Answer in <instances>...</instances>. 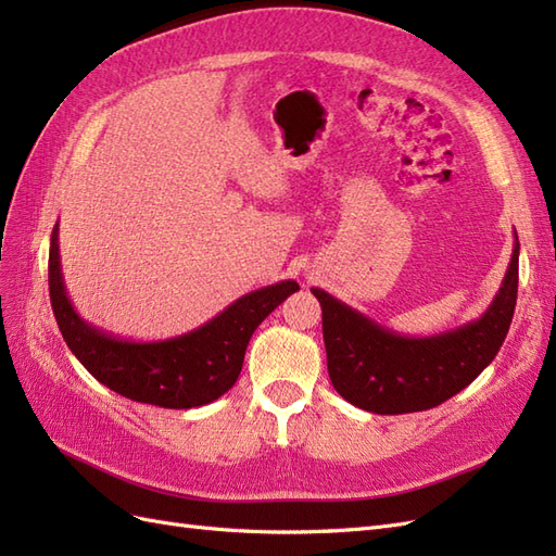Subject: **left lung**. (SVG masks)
I'll list each match as a JSON object with an SVG mask.
<instances>
[{"instance_id":"left-lung-1","label":"left lung","mask_w":556,"mask_h":556,"mask_svg":"<svg viewBox=\"0 0 556 556\" xmlns=\"http://www.w3.org/2000/svg\"><path fill=\"white\" fill-rule=\"evenodd\" d=\"M519 287V239L505 279L489 309L446 333L410 338L394 333L324 289H312L321 305L326 364L336 392L378 416L414 414L465 390L505 343Z\"/></svg>"}]
</instances>
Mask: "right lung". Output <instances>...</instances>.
Here are the masks:
<instances>
[{
  "label": "right lung",
  "mask_w": 556,
  "mask_h": 556,
  "mask_svg": "<svg viewBox=\"0 0 556 556\" xmlns=\"http://www.w3.org/2000/svg\"><path fill=\"white\" fill-rule=\"evenodd\" d=\"M298 289L293 279L277 281L237 298L194 331L136 343L105 333L77 315L61 273L59 223L51 232L49 295L63 340L98 382L140 404L194 408L216 402L237 382L258 324Z\"/></svg>",
  "instance_id": "add662e5"
}]
</instances>
